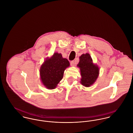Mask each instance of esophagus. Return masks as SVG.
<instances>
[{
    "label": "esophagus",
    "instance_id": "esophagus-1",
    "mask_svg": "<svg viewBox=\"0 0 133 133\" xmlns=\"http://www.w3.org/2000/svg\"><path fill=\"white\" fill-rule=\"evenodd\" d=\"M70 64L71 66H73L74 64V61H70Z\"/></svg>",
    "mask_w": 133,
    "mask_h": 133
}]
</instances>
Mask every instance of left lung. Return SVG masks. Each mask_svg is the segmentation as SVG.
Returning a JSON list of instances; mask_svg holds the SVG:
<instances>
[{"instance_id": "left-lung-1", "label": "left lung", "mask_w": 133, "mask_h": 133, "mask_svg": "<svg viewBox=\"0 0 133 133\" xmlns=\"http://www.w3.org/2000/svg\"><path fill=\"white\" fill-rule=\"evenodd\" d=\"M77 66L80 68L82 78L81 83L85 87H89L95 82L98 77L99 69L97 65L93 64L89 54H82Z\"/></svg>"}]
</instances>
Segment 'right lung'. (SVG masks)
I'll return each mask as SVG.
<instances>
[{
    "instance_id": "right-lung-1",
    "label": "right lung",
    "mask_w": 133,
    "mask_h": 133,
    "mask_svg": "<svg viewBox=\"0 0 133 133\" xmlns=\"http://www.w3.org/2000/svg\"><path fill=\"white\" fill-rule=\"evenodd\" d=\"M69 62L61 54L55 53L50 59H46L40 70L41 80L47 88H55L62 79L64 72L69 67Z\"/></svg>"
}]
</instances>
